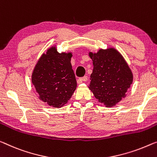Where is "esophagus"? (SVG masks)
<instances>
[{
    "mask_svg": "<svg viewBox=\"0 0 157 157\" xmlns=\"http://www.w3.org/2000/svg\"><path fill=\"white\" fill-rule=\"evenodd\" d=\"M87 80H88V76H85L81 77V78H79V79H78V81H80V82H82V81H86Z\"/></svg>",
    "mask_w": 157,
    "mask_h": 157,
    "instance_id": "esophagus-1",
    "label": "esophagus"
}]
</instances>
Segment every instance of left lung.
I'll return each instance as SVG.
<instances>
[{
    "mask_svg": "<svg viewBox=\"0 0 157 157\" xmlns=\"http://www.w3.org/2000/svg\"><path fill=\"white\" fill-rule=\"evenodd\" d=\"M93 70L88 88L98 101L113 107L126 96L132 82V74L124 57L114 48L90 52Z\"/></svg>",
    "mask_w": 157,
    "mask_h": 157,
    "instance_id": "left-lung-1",
    "label": "left lung"
}]
</instances>
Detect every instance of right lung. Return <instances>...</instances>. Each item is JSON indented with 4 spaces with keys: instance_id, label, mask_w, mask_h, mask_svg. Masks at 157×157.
Returning <instances> with one entry per match:
<instances>
[{
    "instance_id": "add662e5",
    "label": "right lung",
    "mask_w": 157,
    "mask_h": 157,
    "mask_svg": "<svg viewBox=\"0 0 157 157\" xmlns=\"http://www.w3.org/2000/svg\"><path fill=\"white\" fill-rule=\"evenodd\" d=\"M71 53H59L55 47L40 57L32 74V83L40 100L54 107H62L73 95L76 80Z\"/></svg>"
}]
</instances>
